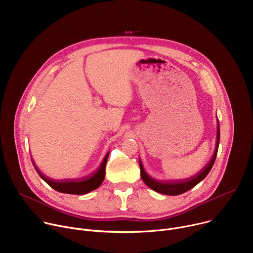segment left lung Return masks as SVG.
I'll use <instances>...</instances> for the list:
<instances>
[{"label":"left lung","instance_id":"left-lung-1","mask_svg":"<svg viewBox=\"0 0 253 253\" xmlns=\"http://www.w3.org/2000/svg\"><path fill=\"white\" fill-rule=\"evenodd\" d=\"M219 139H220V128H219V121L217 119V135H216V145L214 149V153L211 157V159L208 161V163L196 174L189 178L185 179H176V180H157L152 178L150 175H148L145 170H144V167L142 165L141 160H139V165H140V172H141V177L142 180L144 181L148 187H150L152 190L165 194V195H179L182 194L194 186H196L200 181L207 176V174L210 172L216 155H217L218 151V146H219Z\"/></svg>","mask_w":253,"mask_h":253}]
</instances>
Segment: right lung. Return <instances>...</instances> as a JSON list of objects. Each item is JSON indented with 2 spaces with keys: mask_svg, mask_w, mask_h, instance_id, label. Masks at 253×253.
<instances>
[{
  "mask_svg": "<svg viewBox=\"0 0 253 253\" xmlns=\"http://www.w3.org/2000/svg\"><path fill=\"white\" fill-rule=\"evenodd\" d=\"M109 153H110V151L105 155L100 166L93 173H91L85 177H81V178H77V179H62V180L52 179V178L46 176L45 174H43L37 168V166H36V164L34 163L33 159H32V162H33V165H34L36 171H37L38 174L40 175V177L49 186H51L56 191L61 192V193H66V194L82 195V194H86V193H89V192L97 189L104 181L106 163H107L108 156H109Z\"/></svg>",
  "mask_w": 253,
  "mask_h": 253,
  "instance_id": "add662e5",
  "label": "right lung"
}]
</instances>
